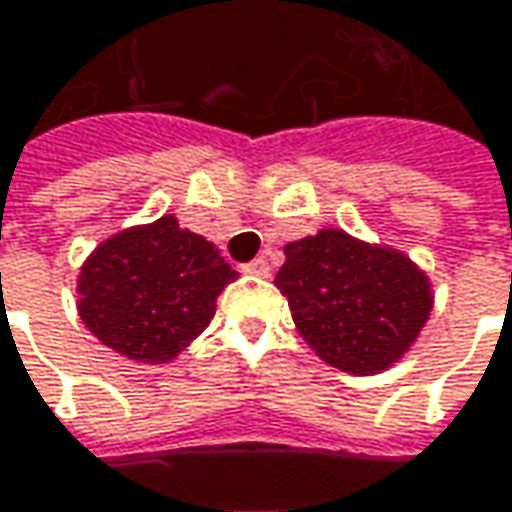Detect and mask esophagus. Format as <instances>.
Listing matches in <instances>:
<instances>
[{"label": "esophagus", "instance_id": "34e87169", "mask_svg": "<svg viewBox=\"0 0 512 512\" xmlns=\"http://www.w3.org/2000/svg\"><path fill=\"white\" fill-rule=\"evenodd\" d=\"M243 269H246L249 275H257V278H269V275H272V266H269V260L263 255L255 257L252 263H246Z\"/></svg>", "mask_w": 512, "mask_h": 512}]
</instances>
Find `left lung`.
<instances>
[{
  "label": "left lung",
  "instance_id": "8db88e82",
  "mask_svg": "<svg viewBox=\"0 0 512 512\" xmlns=\"http://www.w3.org/2000/svg\"><path fill=\"white\" fill-rule=\"evenodd\" d=\"M275 287L307 346L349 375L395 366L425 328L434 290L404 252L322 228L284 246Z\"/></svg>",
  "mask_w": 512,
  "mask_h": 512
}]
</instances>
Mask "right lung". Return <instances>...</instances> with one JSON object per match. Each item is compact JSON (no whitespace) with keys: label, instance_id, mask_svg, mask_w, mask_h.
<instances>
[{"label":"right lung","instance_id":"1","mask_svg":"<svg viewBox=\"0 0 512 512\" xmlns=\"http://www.w3.org/2000/svg\"><path fill=\"white\" fill-rule=\"evenodd\" d=\"M237 278L219 249L172 213L102 240L78 272V316L108 349L137 363H169L216 313Z\"/></svg>","mask_w":512,"mask_h":512}]
</instances>
